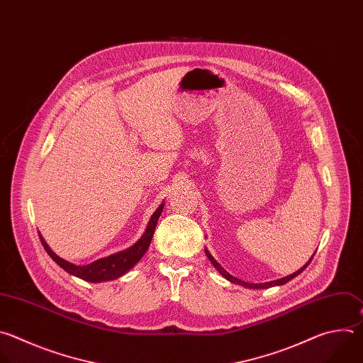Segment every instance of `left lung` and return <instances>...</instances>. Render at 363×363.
<instances>
[{"label": "left lung", "mask_w": 363, "mask_h": 363, "mask_svg": "<svg viewBox=\"0 0 363 363\" xmlns=\"http://www.w3.org/2000/svg\"><path fill=\"white\" fill-rule=\"evenodd\" d=\"M204 253L207 255V257H208V260L213 263V266H214L217 270H219V273H222V276H225L229 281L236 283V284H240V286H245V287H247V289H267V287H273V286H281V284H284V283H287V281H291L292 279H295L298 274H301V273L309 266V263L312 262V259H313V256H315V253H313V256L309 259V262L305 263V266H302L298 272H295V273H292V274H289V276H286V277H281V279H277V280H273V281H266V283H247V281H243V280H240V279L232 276L230 273H228L219 263H217V262L214 260V257L208 253L207 249H204Z\"/></svg>", "instance_id": "left-lung-1"}]
</instances>
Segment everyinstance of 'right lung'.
Masks as SVG:
<instances>
[{"label": "right lung", "instance_id": "add662e5", "mask_svg": "<svg viewBox=\"0 0 363 363\" xmlns=\"http://www.w3.org/2000/svg\"><path fill=\"white\" fill-rule=\"evenodd\" d=\"M163 207H164V203H162L157 207V210L152 214L150 220L147 223V228H146V232L143 233V236L131 247H128L123 252L110 255L107 257L99 259V260H96L90 264H83V266L72 264V263L61 259L60 256H57L50 249V246L45 243V240L43 239L41 235H40V240H41L45 252L50 255V257L60 267H62L67 273H69L72 276H77V277H80L83 280H87V281H93V283L114 280V279L125 274L131 267H134L138 263V260L144 256V253L147 252V249L150 246V242L153 239V235H155L157 220H159V217L163 211Z\"/></svg>", "mask_w": 363, "mask_h": 363}]
</instances>
